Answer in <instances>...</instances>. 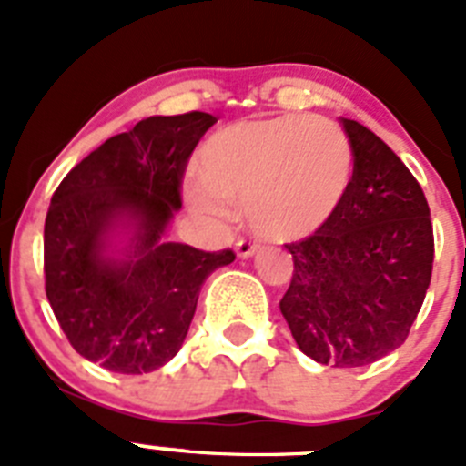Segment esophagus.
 <instances>
[{"instance_id": "obj_1", "label": "esophagus", "mask_w": 466, "mask_h": 466, "mask_svg": "<svg viewBox=\"0 0 466 466\" xmlns=\"http://www.w3.org/2000/svg\"><path fill=\"white\" fill-rule=\"evenodd\" d=\"M258 249H261V245L254 240H245V238H242V240L236 242V252L240 258H249L252 254H257Z\"/></svg>"}]
</instances>
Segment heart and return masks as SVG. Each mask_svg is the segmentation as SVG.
<instances>
[{"label": "heart", "mask_w": 466, "mask_h": 466, "mask_svg": "<svg viewBox=\"0 0 466 466\" xmlns=\"http://www.w3.org/2000/svg\"><path fill=\"white\" fill-rule=\"evenodd\" d=\"M191 172L196 212L224 219L226 205H242L254 233L289 242L339 212L355 177V151L333 121L278 114L219 127L200 144Z\"/></svg>", "instance_id": "heart-1"}]
</instances>
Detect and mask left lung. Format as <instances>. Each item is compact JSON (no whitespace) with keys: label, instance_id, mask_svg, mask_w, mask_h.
Segmentation results:
<instances>
[{"label":"left lung","instance_id":"obj_1","mask_svg":"<svg viewBox=\"0 0 466 466\" xmlns=\"http://www.w3.org/2000/svg\"><path fill=\"white\" fill-rule=\"evenodd\" d=\"M355 177L333 219L291 242L279 310L310 360L339 369L373 364L403 345L434 263L430 205L418 179L376 133L343 118Z\"/></svg>","mask_w":466,"mask_h":466}]
</instances>
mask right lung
<instances>
[{
    "mask_svg": "<svg viewBox=\"0 0 466 466\" xmlns=\"http://www.w3.org/2000/svg\"><path fill=\"white\" fill-rule=\"evenodd\" d=\"M217 123L187 111L149 116L114 135L67 172L44 224V282L57 324L81 357L114 373H151L179 352L198 294L233 249L205 252L160 242L182 208V182L198 142ZM121 216L136 221L126 262L101 257Z\"/></svg>",
    "mask_w": 466,
    "mask_h": 466,
    "instance_id": "right-lung-1",
    "label": "right lung"
}]
</instances>
